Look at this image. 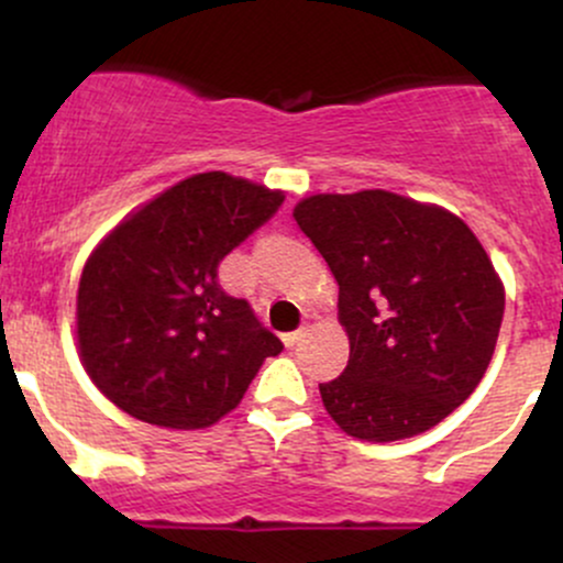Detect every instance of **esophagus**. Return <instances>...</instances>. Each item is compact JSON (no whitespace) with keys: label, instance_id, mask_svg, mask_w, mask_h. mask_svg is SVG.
Masks as SVG:
<instances>
[{"label":"esophagus","instance_id":"1","mask_svg":"<svg viewBox=\"0 0 563 563\" xmlns=\"http://www.w3.org/2000/svg\"><path fill=\"white\" fill-rule=\"evenodd\" d=\"M303 339V328H299V331H290V333H283V344H286L288 349L296 346L299 341Z\"/></svg>","mask_w":563,"mask_h":563}]
</instances>
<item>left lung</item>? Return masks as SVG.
Here are the masks:
<instances>
[{
    "label": "left lung",
    "instance_id": "left-lung-1",
    "mask_svg": "<svg viewBox=\"0 0 563 563\" xmlns=\"http://www.w3.org/2000/svg\"><path fill=\"white\" fill-rule=\"evenodd\" d=\"M294 219L339 283L349 363L320 384L333 421L365 442H397L466 402L506 309L468 224L386 190L309 196Z\"/></svg>",
    "mask_w": 563,
    "mask_h": 563
}]
</instances>
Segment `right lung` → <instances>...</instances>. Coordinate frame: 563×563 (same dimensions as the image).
<instances>
[{"label": "right lung", "mask_w": 563, "mask_h": 563, "mask_svg": "<svg viewBox=\"0 0 563 563\" xmlns=\"http://www.w3.org/2000/svg\"><path fill=\"white\" fill-rule=\"evenodd\" d=\"M283 198L224 172L196 174L97 245L79 280L76 339L89 378L115 407L164 429H206L283 352L251 303L217 280L219 262Z\"/></svg>", "instance_id": "right-lung-1"}]
</instances>
